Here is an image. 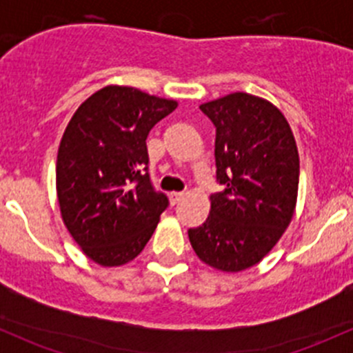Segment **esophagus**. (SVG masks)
Wrapping results in <instances>:
<instances>
[{
  "label": "esophagus",
  "instance_id": "obj_1",
  "mask_svg": "<svg viewBox=\"0 0 353 353\" xmlns=\"http://www.w3.org/2000/svg\"><path fill=\"white\" fill-rule=\"evenodd\" d=\"M183 198H184V193H170L169 194V201L172 206L177 205V203H179Z\"/></svg>",
  "mask_w": 353,
  "mask_h": 353
}]
</instances>
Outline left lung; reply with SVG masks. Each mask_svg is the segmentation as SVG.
Listing matches in <instances>:
<instances>
[{"mask_svg":"<svg viewBox=\"0 0 353 353\" xmlns=\"http://www.w3.org/2000/svg\"><path fill=\"white\" fill-rule=\"evenodd\" d=\"M199 109L216 128V181L210 215L188 230L205 265L239 273L258 265L290 225L297 205L299 150L282 110L258 95L234 92Z\"/></svg>","mask_w":353,"mask_h":353,"instance_id":"obj_1","label":"left lung"}]
</instances>
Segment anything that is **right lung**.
Listing matches in <instances>:
<instances>
[{
  "mask_svg": "<svg viewBox=\"0 0 353 353\" xmlns=\"http://www.w3.org/2000/svg\"><path fill=\"white\" fill-rule=\"evenodd\" d=\"M177 101L108 85L74 110L56 160L61 219L83 254L104 268L133 261L150 241L165 194L145 172L147 137Z\"/></svg>",
  "mask_w": 353,
  "mask_h": 353,
  "instance_id": "add662e5",
  "label": "right lung"
}]
</instances>
